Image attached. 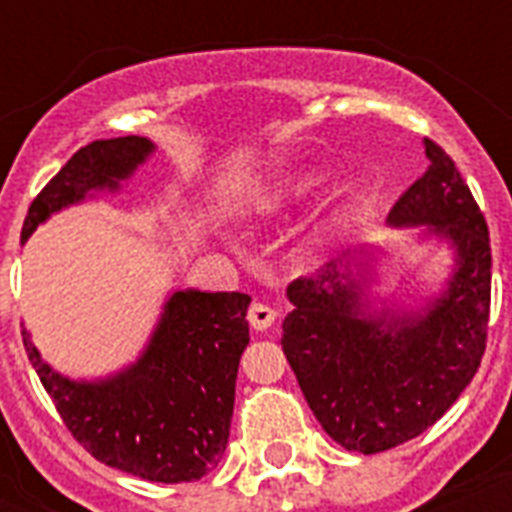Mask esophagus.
Wrapping results in <instances>:
<instances>
[{"label": "esophagus", "instance_id": "34e87169", "mask_svg": "<svg viewBox=\"0 0 512 512\" xmlns=\"http://www.w3.org/2000/svg\"><path fill=\"white\" fill-rule=\"evenodd\" d=\"M249 324L257 329V332H265V329L271 327L273 321H276V311H273L271 305L260 303V300H255V303L249 305V313H247Z\"/></svg>", "mask_w": 512, "mask_h": 512}]
</instances>
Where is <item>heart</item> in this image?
Here are the masks:
<instances>
[{
	"instance_id": "b5f03b06",
	"label": "heart",
	"mask_w": 512,
	"mask_h": 512,
	"mask_svg": "<svg viewBox=\"0 0 512 512\" xmlns=\"http://www.w3.org/2000/svg\"><path fill=\"white\" fill-rule=\"evenodd\" d=\"M319 183H321L319 175L295 177V180H289V183L284 185V188H279V191L268 196V207H271V209L287 207V204H292V201L308 196V193H311L313 188H316V185H319Z\"/></svg>"
}]
</instances>
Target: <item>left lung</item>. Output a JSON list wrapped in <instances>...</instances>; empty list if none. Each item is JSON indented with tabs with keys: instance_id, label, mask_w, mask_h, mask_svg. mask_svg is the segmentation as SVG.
<instances>
[{
	"instance_id": "1",
	"label": "left lung",
	"mask_w": 512,
	"mask_h": 512,
	"mask_svg": "<svg viewBox=\"0 0 512 512\" xmlns=\"http://www.w3.org/2000/svg\"><path fill=\"white\" fill-rule=\"evenodd\" d=\"M428 170L390 209L393 225H430L452 241L454 273L420 311L364 316L361 284L329 263L287 287L281 345L305 401L348 452L377 454L436 425L481 366L492 305L489 225L457 164L425 140Z\"/></svg>"
}]
</instances>
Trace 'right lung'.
Wrapping results in <instances>:
<instances>
[{
  "instance_id": "1",
  "label": "right lung",
  "mask_w": 512,
  "mask_h": 512,
  "mask_svg": "<svg viewBox=\"0 0 512 512\" xmlns=\"http://www.w3.org/2000/svg\"><path fill=\"white\" fill-rule=\"evenodd\" d=\"M151 151L154 143L138 135L79 148L36 193L20 241L87 191H114ZM249 300L241 292H175L143 358L106 382L60 377L26 329L20 335L60 420L95 460L146 481L183 484L207 476L228 444Z\"/></svg>"
}]
</instances>
